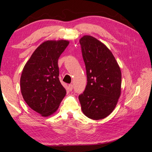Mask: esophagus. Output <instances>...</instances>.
Listing matches in <instances>:
<instances>
[{"instance_id": "1", "label": "esophagus", "mask_w": 152, "mask_h": 152, "mask_svg": "<svg viewBox=\"0 0 152 152\" xmlns=\"http://www.w3.org/2000/svg\"><path fill=\"white\" fill-rule=\"evenodd\" d=\"M72 89H73V85H72V84L69 85V91H72Z\"/></svg>"}]
</instances>
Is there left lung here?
Segmentation results:
<instances>
[{
  "label": "left lung",
  "instance_id": "left-lung-1",
  "mask_svg": "<svg viewBox=\"0 0 152 152\" xmlns=\"http://www.w3.org/2000/svg\"><path fill=\"white\" fill-rule=\"evenodd\" d=\"M87 86L78 98L87 117L99 120L114 110L121 95V72L112 51L89 35L80 38Z\"/></svg>",
  "mask_w": 152,
  "mask_h": 152
}]
</instances>
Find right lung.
I'll use <instances>...</instances> for the list:
<instances>
[{"label":"right lung","instance_id":"add662e5","mask_svg":"<svg viewBox=\"0 0 152 152\" xmlns=\"http://www.w3.org/2000/svg\"><path fill=\"white\" fill-rule=\"evenodd\" d=\"M69 42L47 40L32 54L23 69L20 87L27 105L44 117L57 111L66 95L59 79L58 59Z\"/></svg>","mask_w":152,"mask_h":152}]
</instances>
